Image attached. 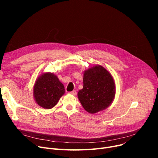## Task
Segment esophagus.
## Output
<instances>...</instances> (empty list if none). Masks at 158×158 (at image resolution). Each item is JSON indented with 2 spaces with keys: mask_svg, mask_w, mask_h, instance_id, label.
I'll return each instance as SVG.
<instances>
[{
  "mask_svg": "<svg viewBox=\"0 0 158 158\" xmlns=\"http://www.w3.org/2000/svg\"><path fill=\"white\" fill-rule=\"evenodd\" d=\"M70 94L71 95H76L77 92H76V90H73L72 92H70Z\"/></svg>",
  "mask_w": 158,
  "mask_h": 158,
  "instance_id": "esophagus-1",
  "label": "esophagus"
}]
</instances>
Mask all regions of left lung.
<instances>
[{
    "mask_svg": "<svg viewBox=\"0 0 158 158\" xmlns=\"http://www.w3.org/2000/svg\"><path fill=\"white\" fill-rule=\"evenodd\" d=\"M116 94L114 79L111 73L100 64H95L83 72V88L77 94L84 109L94 114L107 109Z\"/></svg>",
    "mask_w": 158,
    "mask_h": 158,
    "instance_id": "left-lung-1",
    "label": "left lung"
}]
</instances>
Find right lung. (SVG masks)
Here are the masks:
<instances>
[{
    "label": "right lung",
    "mask_w": 158,
    "mask_h": 158,
    "mask_svg": "<svg viewBox=\"0 0 158 158\" xmlns=\"http://www.w3.org/2000/svg\"><path fill=\"white\" fill-rule=\"evenodd\" d=\"M64 85L54 73L44 72L36 79L33 86L36 103L44 109L54 107L64 94Z\"/></svg>",
    "instance_id": "1"
}]
</instances>
